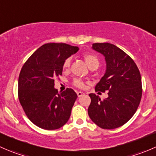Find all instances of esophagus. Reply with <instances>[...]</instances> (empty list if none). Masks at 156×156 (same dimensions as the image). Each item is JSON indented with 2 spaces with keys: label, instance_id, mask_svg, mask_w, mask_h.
I'll use <instances>...</instances> for the list:
<instances>
[{
  "label": "esophagus",
  "instance_id": "34e87169",
  "mask_svg": "<svg viewBox=\"0 0 156 156\" xmlns=\"http://www.w3.org/2000/svg\"><path fill=\"white\" fill-rule=\"evenodd\" d=\"M77 94H78V97H82V96L84 95V93L81 92V91H77Z\"/></svg>",
  "mask_w": 156,
  "mask_h": 156
}]
</instances>
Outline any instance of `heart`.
Returning <instances> with one entry per match:
<instances>
[{"mask_svg":"<svg viewBox=\"0 0 156 156\" xmlns=\"http://www.w3.org/2000/svg\"><path fill=\"white\" fill-rule=\"evenodd\" d=\"M84 59H85L86 62L88 65V66H91L94 65H98L100 63V60L99 58L97 57L96 55L91 54V53H88V54L84 55ZM71 65V58H67L63 63V68L64 69H69ZM73 84H75L76 87H84V84L82 81L80 79H75L73 81Z\"/></svg>","mask_w":156,"mask_h":156,"instance_id":"b5f03b06","label":"heart"}]
</instances>
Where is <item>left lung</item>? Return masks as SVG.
<instances>
[{"mask_svg": "<svg viewBox=\"0 0 156 156\" xmlns=\"http://www.w3.org/2000/svg\"><path fill=\"white\" fill-rule=\"evenodd\" d=\"M92 49L104 56L106 64L95 90H108V96L101 100L95 94H90L88 115L101 128H117L127 123L139 106L142 97L140 73L133 59L115 45L95 43Z\"/></svg>", "mask_w": 156, "mask_h": 156, "instance_id": "left-lung-1", "label": "left lung"}]
</instances>
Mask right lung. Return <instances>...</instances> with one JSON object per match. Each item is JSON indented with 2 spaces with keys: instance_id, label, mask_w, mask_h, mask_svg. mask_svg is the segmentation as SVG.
<instances>
[{
  "instance_id": "1",
  "label": "right lung",
  "mask_w": 156,
  "mask_h": 156,
  "mask_svg": "<svg viewBox=\"0 0 156 156\" xmlns=\"http://www.w3.org/2000/svg\"><path fill=\"white\" fill-rule=\"evenodd\" d=\"M78 50L66 44H45L23 65L18 81L19 100L27 117L37 127L56 130L69 121L78 96L71 88L58 92L54 78L62 75L64 61Z\"/></svg>"
}]
</instances>
